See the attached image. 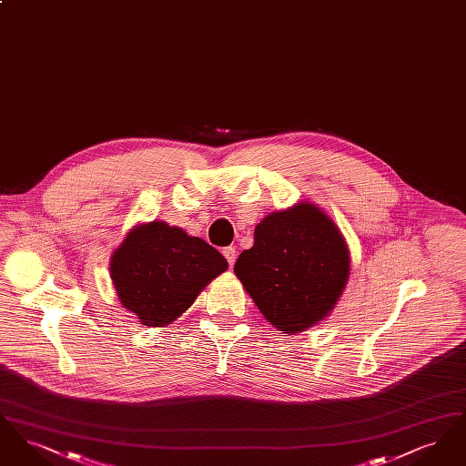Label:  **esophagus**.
Listing matches in <instances>:
<instances>
[{"mask_svg": "<svg viewBox=\"0 0 466 466\" xmlns=\"http://www.w3.org/2000/svg\"><path fill=\"white\" fill-rule=\"evenodd\" d=\"M223 257L227 258L228 266H234V264H236V258H238V251H236V248H232V246L225 248V249H223Z\"/></svg>", "mask_w": 466, "mask_h": 466, "instance_id": "1", "label": "esophagus"}]
</instances>
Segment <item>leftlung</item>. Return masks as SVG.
I'll list each match as a JSON object with an SVG mask.
<instances>
[{
    "label": "left lung",
    "instance_id": "8db88e82",
    "mask_svg": "<svg viewBox=\"0 0 466 466\" xmlns=\"http://www.w3.org/2000/svg\"><path fill=\"white\" fill-rule=\"evenodd\" d=\"M234 272L279 332H304L332 312L350 278V249L316 204L267 215Z\"/></svg>",
    "mask_w": 466,
    "mask_h": 466
}]
</instances>
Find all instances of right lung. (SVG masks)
Returning <instances> with one entry per match:
<instances>
[{"label": "right lung", "mask_w": 466, "mask_h": 466, "mask_svg": "<svg viewBox=\"0 0 466 466\" xmlns=\"http://www.w3.org/2000/svg\"><path fill=\"white\" fill-rule=\"evenodd\" d=\"M227 267L222 253L204 239L154 220L131 228L113 251L110 274L122 308L145 327H166Z\"/></svg>", "instance_id": "obj_1"}]
</instances>
